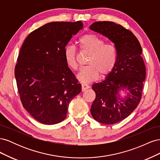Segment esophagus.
Listing matches in <instances>:
<instances>
[{
	"label": "esophagus",
	"mask_w": 160,
	"mask_h": 160,
	"mask_svg": "<svg viewBox=\"0 0 160 160\" xmlns=\"http://www.w3.org/2000/svg\"><path fill=\"white\" fill-rule=\"evenodd\" d=\"M89 88V86L87 84H82V85H81L82 91H85V90H87Z\"/></svg>",
	"instance_id": "34e87169"
}]
</instances>
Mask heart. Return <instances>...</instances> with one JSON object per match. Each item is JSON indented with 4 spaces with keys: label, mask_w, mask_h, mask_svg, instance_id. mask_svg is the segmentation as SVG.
<instances>
[{
    "label": "heart",
    "mask_w": 160,
    "mask_h": 160,
    "mask_svg": "<svg viewBox=\"0 0 160 160\" xmlns=\"http://www.w3.org/2000/svg\"><path fill=\"white\" fill-rule=\"evenodd\" d=\"M81 49L89 53L87 65L81 69L77 75V79L83 83H89L101 77L108 76L113 71L117 53L115 47L110 44H105L101 38L94 34H85L79 40ZM77 49L73 45H68L64 51V58L67 65L72 70L77 69L76 61Z\"/></svg>",
    "instance_id": "b5f03b06"
}]
</instances>
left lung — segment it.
<instances>
[{
	"mask_svg": "<svg viewBox=\"0 0 160 160\" xmlns=\"http://www.w3.org/2000/svg\"><path fill=\"white\" fill-rule=\"evenodd\" d=\"M89 28L113 42L117 53L113 71L104 81L92 86L96 98L91 108L97 122L114 124L128 117L141 100L146 73L142 49L132 32L113 22H95ZM122 90L127 93L124 98H120Z\"/></svg>",
	"mask_w": 160,
	"mask_h": 160,
	"instance_id": "obj_1",
	"label": "left lung"
}]
</instances>
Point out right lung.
<instances>
[{
  "label": "right lung",
  "instance_id": "right-lung-1",
  "mask_svg": "<svg viewBox=\"0 0 160 160\" xmlns=\"http://www.w3.org/2000/svg\"><path fill=\"white\" fill-rule=\"evenodd\" d=\"M83 27L81 21L49 22L31 32L21 47L14 69L20 99L42 124L63 121L71 101L81 91L66 64L64 51Z\"/></svg>",
  "mask_w": 160,
  "mask_h": 160
}]
</instances>
